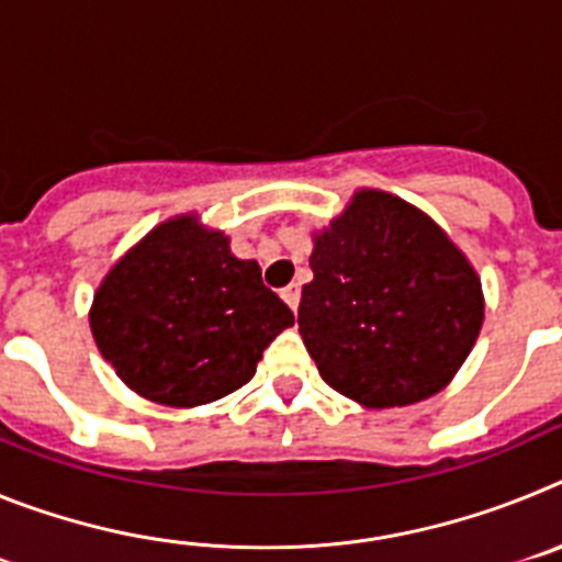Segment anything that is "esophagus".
Wrapping results in <instances>:
<instances>
[{"label": "esophagus", "mask_w": 562, "mask_h": 562, "mask_svg": "<svg viewBox=\"0 0 562 562\" xmlns=\"http://www.w3.org/2000/svg\"><path fill=\"white\" fill-rule=\"evenodd\" d=\"M281 297L290 304V310H297V304H301V286L297 284L284 286V290H281Z\"/></svg>", "instance_id": "obj_1"}]
</instances>
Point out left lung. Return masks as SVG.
<instances>
[{
  "label": "left lung",
  "instance_id": "left-lung-1",
  "mask_svg": "<svg viewBox=\"0 0 562 562\" xmlns=\"http://www.w3.org/2000/svg\"><path fill=\"white\" fill-rule=\"evenodd\" d=\"M297 331L331 389L366 408L439 394L484 324L481 281L430 216L360 191L315 236Z\"/></svg>",
  "mask_w": 562,
  "mask_h": 562
}]
</instances>
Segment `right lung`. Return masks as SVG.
<instances>
[{
	"label": "right lung",
	"mask_w": 562,
	"mask_h": 562,
	"mask_svg": "<svg viewBox=\"0 0 562 562\" xmlns=\"http://www.w3.org/2000/svg\"><path fill=\"white\" fill-rule=\"evenodd\" d=\"M295 324L256 261L196 216L154 227L106 272L89 310L98 349L140 396L171 408L222 400Z\"/></svg>",
	"instance_id": "obj_1"
}]
</instances>
